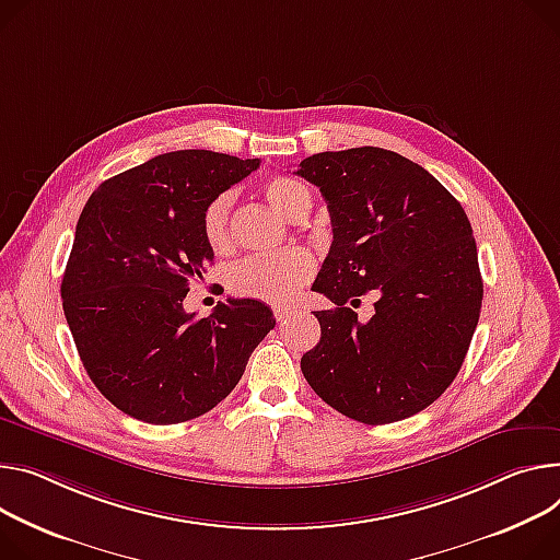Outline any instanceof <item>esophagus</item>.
Returning a JSON list of instances; mask_svg holds the SVG:
<instances>
[{"instance_id": "esophagus-1", "label": "esophagus", "mask_w": 560, "mask_h": 560, "mask_svg": "<svg viewBox=\"0 0 560 560\" xmlns=\"http://www.w3.org/2000/svg\"><path fill=\"white\" fill-rule=\"evenodd\" d=\"M294 313H296L294 308H285V306H277L275 308V317H277L279 324H285L290 317H294Z\"/></svg>"}]
</instances>
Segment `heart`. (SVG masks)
<instances>
[{"instance_id": "obj_1", "label": "heart", "mask_w": 560, "mask_h": 560, "mask_svg": "<svg viewBox=\"0 0 560 560\" xmlns=\"http://www.w3.org/2000/svg\"><path fill=\"white\" fill-rule=\"evenodd\" d=\"M270 206L285 219H299L313 206L311 189L292 176H272L261 187ZM230 208L232 194L221 191L202 212V236L214 252H225L230 247ZM315 272V259L308 249L288 247L275 254H257L232 266L228 285L236 296H247L285 306L301 285Z\"/></svg>"}]
</instances>
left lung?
<instances>
[{"instance_id": "left-lung-1", "label": "left lung", "mask_w": 560, "mask_h": 560, "mask_svg": "<svg viewBox=\"0 0 560 560\" xmlns=\"http://www.w3.org/2000/svg\"><path fill=\"white\" fill-rule=\"evenodd\" d=\"M296 174L328 202L332 245L313 283L319 343L303 377L332 409L364 424L411 418L455 380L482 308L471 223L438 178L380 147L324 151ZM373 291L371 320L351 308Z\"/></svg>"}]
</instances>
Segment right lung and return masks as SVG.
<instances>
[{"label": "right lung", "mask_w": 560, "mask_h": 560, "mask_svg": "<svg viewBox=\"0 0 560 560\" xmlns=\"http://www.w3.org/2000/svg\"><path fill=\"white\" fill-rule=\"evenodd\" d=\"M259 163L170 151L105 180L86 200L62 308L91 382L122 413L178 424L212 411L275 328L272 311L254 299L219 301L202 319L183 308L189 283L214 261L202 212Z\"/></svg>", "instance_id": "1"}]
</instances>
